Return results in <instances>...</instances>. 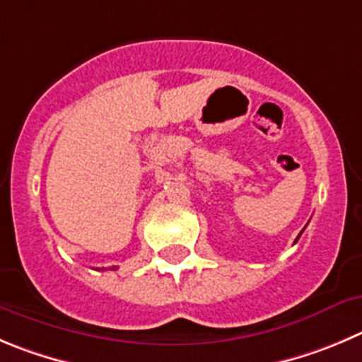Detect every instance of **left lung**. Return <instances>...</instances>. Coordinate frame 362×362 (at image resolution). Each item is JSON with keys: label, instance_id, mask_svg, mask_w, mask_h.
<instances>
[{"label": "left lung", "instance_id": "1", "mask_svg": "<svg viewBox=\"0 0 362 362\" xmlns=\"http://www.w3.org/2000/svg\"><path fill=\"white\" fill-rule=\"evenodd\" d=\"M302 232H303V230H302ZM298 238H300V235H298ZM298 238H296V241H298ZM296 241H295V243H296Z\"/></svg>", "mask_w": 362, "mask_h": 362}]
</instances>
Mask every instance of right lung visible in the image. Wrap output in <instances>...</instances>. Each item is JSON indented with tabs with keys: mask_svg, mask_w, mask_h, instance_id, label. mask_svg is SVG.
Wrapping results in <instances>:
<instances>
[{
	"mask_svg": "<svg viewBox=\"0 0 362 362\" xmlns=\"http://www.w3.org/2000/svg\"><path fill=\"white\" fill-rule=\"evenodd\" d=\"M112 269H116V268H112Z\"/></svg>",
	"mask_w": 362,
	"mask_h": 362,
	"instance_id": "right-lung-1",
	"label": "right lung"
}]
</instances>
